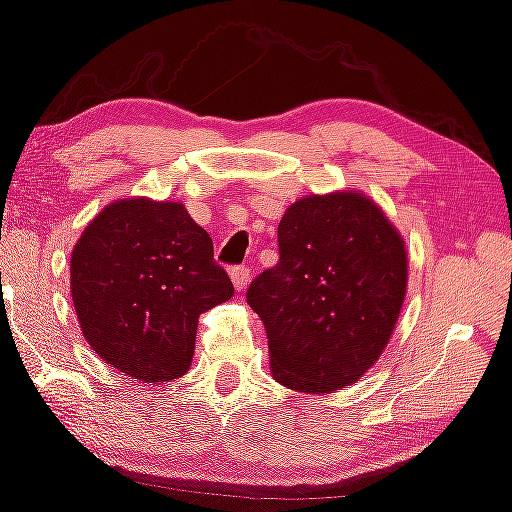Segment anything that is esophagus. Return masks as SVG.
<instances>
[{"label":"esophagus","mask_w":512,"mask_h":512,"mask_svg":"<svg viewBox=\"0 0 512 512\" xmlns=\"http://www.w3.org/2000/svg\"><path fill=\"white\" fill-rule=\"evenodd\" d=\"M230 280H232V284H235L237 291H244V288L250 282V271L246 266H232L230 268Z\"/></svg>","instance_id":"1"}]
</instances>
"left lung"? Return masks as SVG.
Segmentation results:
<instances>
[{"instance_id": "8db88e82", "label": "left lung", "mask_w": 512, "mask_h": 512, "mask_svg": "<svg viewBox=\"0 0 512 512\" xmlns=\"http://www.w3.org/2000/svg\"><path fill=\"white\" fill-rule=\"evenodd\" d=\"M280 262L250 282L277 383L329 394L374 365L407 288L405 241L356 190L311 194L277 226Z\"/></svg>"}]
</instances>
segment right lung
<instances>
[{
    "label": "right lung",
    "instance_id": "1",
    "mask_svg": "<svg viewBox=\"0 0 512 512\" xmlns=\"http://www.w3.org/2000/svg\"><path fill=\"white\" fill-rule=\"evenodd\" d=\"M235 293L183 203L120 199L71 253V297L89 347L123 374L165 383L192 365L199 315Z\"/></svg>",
    "mask_w": 512,
    "mask_h": 512
}]
</instances>
